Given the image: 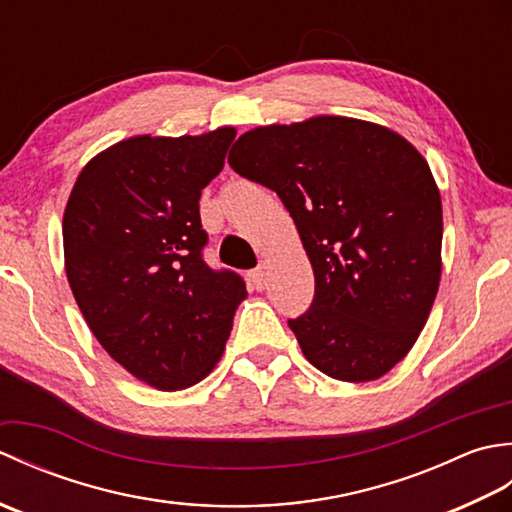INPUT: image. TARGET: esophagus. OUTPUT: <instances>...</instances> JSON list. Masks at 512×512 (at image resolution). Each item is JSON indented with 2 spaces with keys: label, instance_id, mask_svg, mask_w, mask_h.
<instances>
[{
  "label": "esophagus",
  "instance_id": "esophagus-1",
  "mask_svg": "<svg viewBox=\"0 0 512 512\" xmlns=\"http://www.w3.org/2000/svg\"><path fill=\"white\" fill-rule=\"evenodd\" d=\"M248 277H250V281H253V286L257 290H262L264 284H266V266L262 264V266H257L255 270H250Z\"/></svg>",
  "mask_w": 512,
  "mask_h": 512
}]
</instances>
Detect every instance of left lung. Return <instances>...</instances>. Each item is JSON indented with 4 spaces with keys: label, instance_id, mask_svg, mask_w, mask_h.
<instances>
[{
    "label": "left lung",
    "instance_id": "left-lung-1",
    "mask_svg": "<svg viewBox=\"0 0 512 512\" xmlns=\"http://www.w3.org/2000/svg\"><path fill=\"white\" fill-rule=\"evenodd\" d=\"M228 165L279 195L308 253L312 306L288 321L303 356L345 383L385 376L440 286L442 202L427 160L383 125L314 116L250 129Z\"/></svg>",
    "mask_w": 512,
    "mask_h": 512
}]
</instances>
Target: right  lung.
Masks as SVG:
<instances>
[{
  "label": "right lung",
  "instance_id": "add662e5",
  "mask_svg": "<svg viewBox=\"0 0 512 512\" xmlns=\"http://www.w3.org/2000/svg\"><path fill=\"white\" fill-rule=\"evenodd\" d=\"M233 127L134 136L94 156L63 213L72 295L96 341L143 383L176 391L220 361L246 284L204 264L200 195L224 167Z\"/></svg>",
  "mask_w": 512,
  "mask_h": 512
}]
</instances>
